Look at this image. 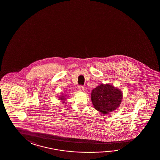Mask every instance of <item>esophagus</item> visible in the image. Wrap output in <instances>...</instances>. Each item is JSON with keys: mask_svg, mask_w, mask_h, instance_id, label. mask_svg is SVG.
I'll return each instance as SVG.
<instances>
[{"mask_svg": "<svg viewBox=\"0 0 160 160\" xmlns=\"http://www.w3.org/2000/svg\"><path fill=\"white\" fill-rule=\"evenodd\" d=\"M78 89L79 91H81V92H82V91H83L84 90V87L82 85H79L78 86Z\"/></svg>", "mask_w": 160, "mask_h": 160, "instance_id": "1", "label": "esophagus"}]
</instances>
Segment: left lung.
<instances>
[{
  "mask_svg": "<svg viewBox=\"0 0 160 160\" xmlns=\"http://www.w3.org/2000/svg\"><path fill=\"white\" fill-rule=\"evenodd\" d=\"M91 100L96 110L107 114L118 108L123 98L120 90L110 84H101L93 89Z\"/></svg>",
  "mask_w": 160,
  "mask_h": 160,
  "instance_id": "obj_1",
  "label": "left lung"
}]
</instances>
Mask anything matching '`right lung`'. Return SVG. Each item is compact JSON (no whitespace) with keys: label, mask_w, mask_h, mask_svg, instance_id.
<instances>
[{"label":"right lung","mask_w":160,"mask_h":160,"mask_svg":"<svg viewBox=\"0 0 160 160\" xmlns=\"http://www.w3.org/2000/svg\"><path fill=\"white\" fill-rule=\"evenodd\" d=\"M59 98L60 100L63 101H64V100L66 99L65 96H62L60 97ZM63 102L64 103V102Z\"/></svg>","instance_id":"obj_1"}]
</instances>
